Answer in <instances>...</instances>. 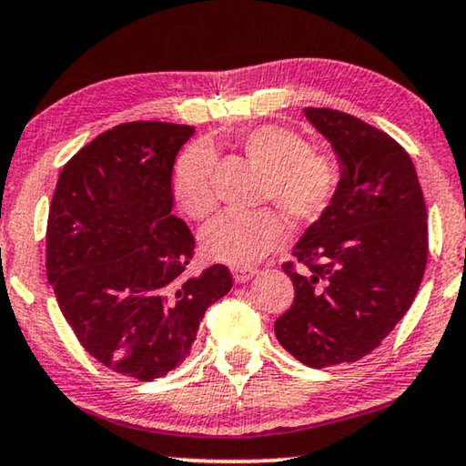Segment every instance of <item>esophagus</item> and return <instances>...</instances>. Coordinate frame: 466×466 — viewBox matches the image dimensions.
<instances>
[{"mask_svg":"<svg viewBox=\"0 0 466 466\" xmlns=\"http://www.w3.org/2000/svg\"><path fill=\"white\" fill-rule=\"evenodd\" d=\"M255 274H258V268H234L232 270L236 283H247V280H251Z\"/></svg>","mask_w":466,"mask_h":466,"instance_id":"obj_1","label":"esophagus"}]
</instances>
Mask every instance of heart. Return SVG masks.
Instances as JSON below:
<instances>
[{"label": "heart", "instance_id": "heart-1", "mask_svg": "<svg viewBox=\"0 0 466 466\" xmlns=\"http://www.w3.org/2000/svg\"><path fill=\"white\" fill-rule=\"evenodd\" d=\"M240 149L266 173L261 196L274 200L293 226H312L329 211L342 186V170L331 156L314 152L291 128L264 124L240 137ZM215 154L207 143H194L173 168V196L187 218L202 219L213 211L211 173ZM287 240V224L274 208L226 211L200 232L202 253L230 266H251Z\"/></svg>", "mask_w": 466, "mask_h": 466}]
</instances>
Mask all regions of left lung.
<instances>
[{
    "label": "left lung",
    "mask_w": 466,
    "mask_h": 466,
    "mask_svg": "<svg viewBox=\"0 0 466 466\" xmlns=\"http://www.w3.org/2000/svg\"><path fill=\"white\" fill-rule=\"evenodd\" d=\"M304 114L336 149L342 186L283 264L296 298L274 333L320 370L370 355L405 317L427 268L429 224L414 162L392 137L338 109Z\"/></svg>",
    "instance_id": "left-lung-1"
}]
</instances>
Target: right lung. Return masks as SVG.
Here are the masks:
<instances>
[{
    "label": "right lung",
    "instance_id": "obj_1",
    "mask_svg": "<svg viewBox=\"0 0 466 466\" xmlns=\"http://www.w3.org/2000/svg\"><path fill=\"white\" fill-rule=\"evenodd\" d=\"M194 127L117 124L58 175L46 274L65 320L96 361L152 382L192 350L207 308L232 289L215 264L187 277L194 236L173 213V167Z\"/></svg>",
    "mask_w": 466,
    "mask_h": 466
}]
</instances>
